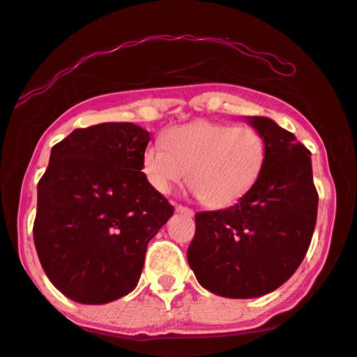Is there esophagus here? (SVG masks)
Here are the masks:
<instances>
[{
	"label": "esophagus",
	"mask_w": 357,
	"mask_h": 357,
	"mask_svg": "<svg viewBox=\"0 0 357 357\" xmlns=\"http://www.w3.org/2000/svg\"><path fill=\"white\" fill-rule=\"evenodd\" d=\"M176 213H184V214H188V216H192V209H190V208H186V206H181V204H176Z\"/></svg>",
	"instance_id": "34e87169"
}]
</instances>
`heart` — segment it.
I'll use <instances>...</instances> for the list:
<instances>
[{
	"instance_id": "obj_1",
	"label": "heart",
	"mask_w": 357,
	"mask_h": 357,
	"mask_svg": "<svg viewBox=\"0 0 357 357\" xmlns=\"http://www.w3.org/2000/svg\"><path fill=\"white\" fill-rule=\"evenodd\" d=\"M264 161L266 141L252 126L201 119L171 128L165 144L148 146L143 173L161 195L186 178L208 208L221 209L248 195Z\"/></svg>"
}]
</instances>
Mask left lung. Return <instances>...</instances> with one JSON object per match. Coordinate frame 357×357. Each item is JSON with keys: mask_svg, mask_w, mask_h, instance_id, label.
<instances>
[{"mask_svg": "<svg viewBox=\"0 0 357 357\" xmlns=\"http://www.w3.org/2000/svg\"><path fill=\"white\" fill-rule=\"evenodd\" d=\"M263 135L259 179L234 206L196 214L188 263L204 289L222 298L273 293L306 256L317 218L311 153L266 116H246Z\"/></svg>", "mask_w": 357, "mask_h": 357, "instance_id": "left-lung-1", "label": "left lung"}]
</instances>
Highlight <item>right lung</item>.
I'll return each instance as SVG.
<instances>
[{
	"label": "right lung",
	"instance_id": "right-lung-1",
	"mask_svg": "<svg viewBox=\"0 0 357 357\" xmlns=\"http://www.w3.org/2000/svg\"><path fill=\"white\" fill-rule=\"evenodd\" d=\"M148 143L141 126L101 123L51 149L33 238L46 276L73 301L106 304L130 294L148 243L173 216L143 173Z\"/></svg>",
	"mask_w": 357,
	"mask_h": 357
}]
</instances>
